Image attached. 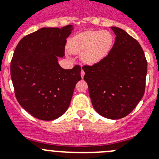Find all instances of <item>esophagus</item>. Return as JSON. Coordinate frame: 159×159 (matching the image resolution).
<instances>
[{
	"label": "esophagus",
	"mask_w": 159,
	"mask_h": 159,
	"mask_svg": "<svg viewBox=\"0 0 159 159\" xmlns=\"http://www.w3.org/2000/svg\"><path fill=\"white\" fill-rule=\"evenodd\" d=\"M84 74H85V72H84V70H81V72H80V75H81V77H82V78H84Z\"/></svg>",
	"instance_id": "obj_1"
}]
</instances>
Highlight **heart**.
I'll use <instances>...</instances> for the list:
<instances>
[{"instance_id": "heart-1", "label": "heart", "mask_w": 159, "mask_h": 159, "mask_svg": "<svg viewBox=\"0 0 159 159\" xmlns=\"http://www.w3.org/2000/svg\"><path fill=\"white\" fill-rule=\"evenodd\" d=\"M114 37L107 30H88L71 37L67 48L73 54H80V59L88 65L96 64L109 54Z\"/></svg>"}]
</instances>
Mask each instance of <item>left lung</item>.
Returning <instances> with one entry per match:
<instances>
[{"label":"left lung","instance_id":"left-lung-1","mask_svg":"<svg viewBox=\"0 0 159 159\" xmlns=\"http://www.w3.org/2000/svg\"><path fill=\"white\" fill-rule=\"evenodd\" d=\"M111 29L116 37L109 54L83 69L94 109L102 117L119 119L134 110L144 95L147 62L135 39L119 28Z\"/></svg>","mask_w":159,"mask_h":159}]
</instances>
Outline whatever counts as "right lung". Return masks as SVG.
<instances>
[{"label":"right lung","mask_w":159,"mask_h":159,"mask_svg":"<svg viewBox=\"0 0 159 159\" xmlns=\"http://www.w3.org/2000/svg\"><path fill=\"white\" fill-rule=\"evenodd\" d=\"M73 29L71 25L42 28L22 38L14 51L10 72L16 99L38 119L50 121L64 115L81 80L80 66L64 69L58 63Z\"/></svg>","instance_id":"right-lung-1"}]
</instances>
